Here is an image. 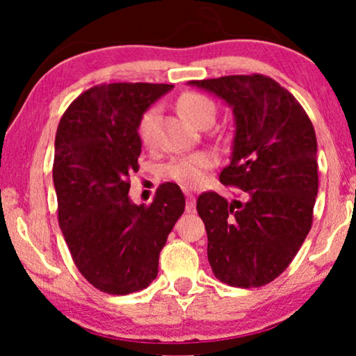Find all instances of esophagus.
Here are the masks:
<instances>
[{
    "label": "esophagus",
    "instance_id": "obj_1",
    "mask_svg": "<svg viewBox=\"0 0 356 356\" xmlns=\"http://www.w3.org/2000/svg\"><path fill=\"white\" fill-rule=\"evenodd\" d=\"M195 208H196V198L193 195H188L186 196V211L193 213Z\"/></svg>",
    "mask_w": 356,
    "mask_h": 356
}]
</instances>
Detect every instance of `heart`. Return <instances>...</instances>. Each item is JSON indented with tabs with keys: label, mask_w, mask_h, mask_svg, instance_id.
Masks as SVG:
<instances>
[{
	"label": "heart",
	"mask_w": 356,
	"mask_h": 356,
	"mask_svg": "<svg viewBox=\"0 0 356 356\" xmlns=\"http://www.w3.org/2000/svg\"><path fill=\"white\" fill-rule=\"evenodd\" d=\"M178 110L185 118L195 127H200L203 121L215 120L216 106L208 96L202 93H193L188 91L178 98ZM158 110L156 108H149L143 113L138 123V136L145 145H149L153 140V129L154 121H156ZM215 165V156L210 153H195L190 156L178 158L173 160L166 166V175L171 179L179 183L181 186L196 188L203 183L204 171L210 170Z\"/></svg>",
	"instance_id": "1"
}]
</instances>
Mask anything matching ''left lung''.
<instances>
[{
	"label": "left lung",
	"mask_w": 356,
	"mask_h": 356,
	"mask_svg": "<svg viewBox=\"0 0 356 356\" xmlns=\"http://www.w3.org/2000/svg\"><path fill=\"white\" fill-rule=\"evenodd\" d=\"M188 85L233 110L232 156L220 181L245 191L243 202H227L215 191L198 196L208 261L227 285L263 286L288 268L312 228L318 193L315 129L295 96L263 74Z\"/></svg>",
	"instance_id": "8db88e82"
}]
</instances>
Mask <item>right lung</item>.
I'll return each mask as SVG.
<instances>
[{"label":"right lung","instance_id":"1","mask_svg":"<svg viewBox=\"0 0 356 356\" xmlns=\"http://www.w3.org/2000/svg\"><path fill=\"white\" fill-rule=\"evenodd\" d=\"M173 88L111 83L79 95L58 124L53 183L58 221L79 273L110 295L143 290L158 275V258L185 196L163 183L149 207L129 200L138 171L143 113Z\"/></svg>","mask_w":356,"mask_h":356}]
</instances>
